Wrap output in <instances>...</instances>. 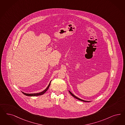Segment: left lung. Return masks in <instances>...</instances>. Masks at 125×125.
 I'll use <instances>...</instances> for the list:
<instances>
[{"label":"left lung","instance_id":"obj_1","mask_svg":"<svg viewBox=\"0 0 125 125\" xmlns=\"http://www.w3.org/2000/svg\"><path fill=\"white\" fill-rule=\"evenodd\" d=\"M69 92H70V93L71 94V95H72L73 96L74 98H76V99H78V100H80V101H83V102H91V101H85V100H82V99H80V98H79L78 97H77L76 95H75L73 94L70 91H69Z\"/></svg>","mask_w":125,"mask_h":125}]
</instances>
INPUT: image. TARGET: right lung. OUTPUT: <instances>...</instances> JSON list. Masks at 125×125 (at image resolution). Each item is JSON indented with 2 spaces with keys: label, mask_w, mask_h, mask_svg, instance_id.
<instances>
[{
  "label": "right lung",
  "mask_w": 125,
  "mask_h": 125,
  "mask_svg": "<svg viewBox=\"0 0 125 125\" xmlns=\"http://www.w3.org/2000/svg\"><path fill=\"white\" fill-rule=\"evenodd\" d=\"M52 81V80H51ZM51 81L50 82L48 85L47 86V87L46 88L45 90H44V91L41 92H39V93H31V94H29V93H24L22 91V93L24 94V95H26L27 96H38V95H43L47 91V90L48 89L50 85V83L51 82Z\"/></svg>",
  "instance_id": "right-lung-1"
}]
</instances>
